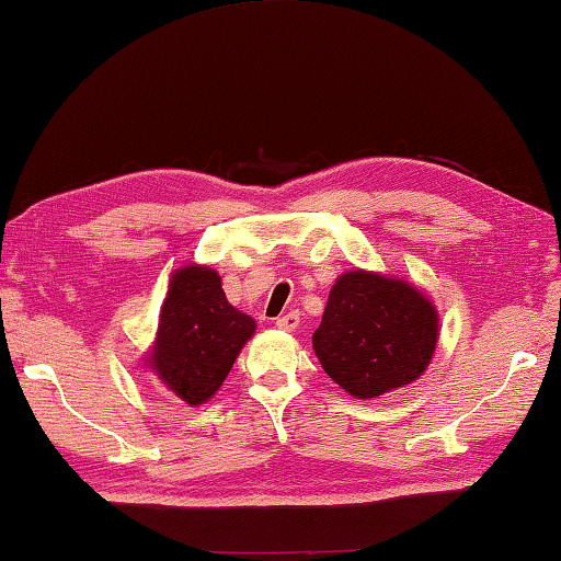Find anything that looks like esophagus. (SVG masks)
Returning a JSON list of instances; mask_svg holds the SVG:
<instances>
[{
  "mask_svg": "<svg viewBox=\"0 0 561 561\" xmlns=\"http://www.w3.org/2000/svg\"><path fill=\"white\" fill-rule=\"evenodd\" d=\"M299 323H301L299 311H289V313H284V316L277 318V328H282V331H296Z\"/></svg>",
  "mask_w": 561,
  "mask_h": 561,
  "instance_id": "obj_1",
  "label": "esophagus"
}]
</instances>
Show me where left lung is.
<instances>
[{
  "label": "left lung",
  "mask_w": 561,
  "mask_h": 561,
  "mask_svg": "<svg viewBox=\"0 0 561 561\" xmlns=\"http://www.w3.org/2000/svg\"><path fill=\"white\" fill-rule=\"evenodd\" d=\"M437 345V313L401 279L347 272L328 296L313 350L350 397L375 399L419 379Z\"/></svg>",
  "instance_id": "8db88e82"
}]
</instances>
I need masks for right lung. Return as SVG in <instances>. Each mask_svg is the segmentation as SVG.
<instances>
[{
    "label": "right lung",
    "instance_id": "obj_1",
    "mask_svg": "<svg viewBox=\"0 0 561 561\" xmlns=\"http://www.w3.org/2000/svg\"><path fill=\"white\" fill-rule=\"evenodd\" d=\"M252 333L255 321L228 304L221 277L190 265L172 274L150 355L152 369L174 397L199 405L221 387Z\"/></svg>",
    "mask_w": 561,
    "mask_h": 561
}]
</instances>
